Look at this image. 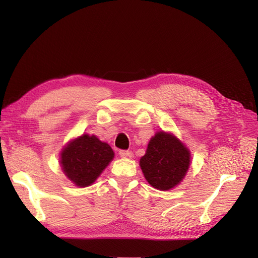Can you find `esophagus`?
<instances>
[{
  "label": "esophagus",
  "instance_id": "obj_1",
  "mask_svg": "<svg viewBox=\"0 0 258 258\" xmlns=\"http://www.w3.org/2000/svg\"><path fill=\"white\" fill-rule=\"evenodd\" d=\"M119 156L121 158H127V157H130L131 153L129 151H119Z\"/></svg>",
  "mask_w": 258,
  "mask_h": 258
}]
</instances>
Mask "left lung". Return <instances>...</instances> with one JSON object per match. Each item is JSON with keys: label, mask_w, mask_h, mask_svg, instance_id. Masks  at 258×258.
Returning <instances> with one entry per match:
<instances>
[{"label": "left lung", "mask_w": 258, "mask_h": 258, "mask_svg": "<svg viewBox=\"0 0 258 258\" xmlns=\"http://www.w3.org/2000/svg\"><path fill=\"white\" fill-rule=\"evenodd\" d=\"M190 152L182 141L166 131L156 132L148 142L140 167L148 184L170 190L181 183L190 166Z\"/></svg>", "instance_id": "obj_1"}]
</instances>
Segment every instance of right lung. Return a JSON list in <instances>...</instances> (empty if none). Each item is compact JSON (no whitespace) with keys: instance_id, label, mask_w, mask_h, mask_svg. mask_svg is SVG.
Here are the masks:
<instances>
[{"instance_id":"right-lung-1","label":"right lung","mask_w":258,"mask_h":258,"mask_svg":"<svg viewBox=\"0 0 258 258\" xmlns=\"http://www.w3.org/2000/svg\"><path fill=\"white\" fill-rule=\"evenodd\" d=\"M112 147L96 136L84 134L69 141L60 153V166L64 175L77 187H87L110 165Z\"/></svg>"}]
</instances>
